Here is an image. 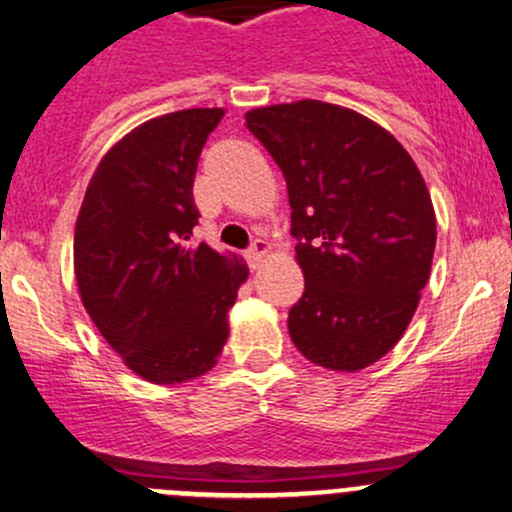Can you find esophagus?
Returning <instances> with one entry per match:
<instances>
[{
    "label": "esophagus",
    "instance_id": "34e87169",
    "mask_svg": "<svg viewBox=\"0 0 512 512\" xmlns=\"http://www.w3.org/2000/svg\"><path fill=\"white\" fill-rule=\"evenodd\" d=\"M268 241L266 239H254V244L249 246V251H246V261H249L251 268H258V263H261V258L268 254Z\"/></svg>",
    "mask_w": 512,
    "mask_h": 512
}]
</instances>
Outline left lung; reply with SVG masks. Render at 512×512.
Listing matches in <instances>:
<instances>
[{
  "label": "left lung",
  "instance_id": "1",
  "mask_svg": "<svg viewBox=\"0 0 512 512\" xmlns=\"http://www.w3.org/2000/svg\"><path fill=\"white\" fill-rule=\"evenodd\" d=\"M246 126L283 170L305 293L288 332L312 364L359 371L403 337L430 278L437 219L403 146L320 100L251 109Z\"/></svg>",
  "mask_w": 512,
  "mask_h": 512
}]
</instances>
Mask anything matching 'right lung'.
I'll return each instance as SVG.
<instances>
[{"label":"right lung","mask_w":512,"mask_h":512,"mask_svg":"<svg viewBox=\"0 0 512 512\" xmlns=\"http://www.w3.org/2000/svg\"><path fill=\"white\" fill-rule=\"evenodd\" d=\"M222 114L183 109L136 126L97 166L75 224L87 315L131 371L163 386L217 364L249 276L236 256L190 244L197 161Z\"/></svg>","instance_id":"add662e5"}]
</instances>
